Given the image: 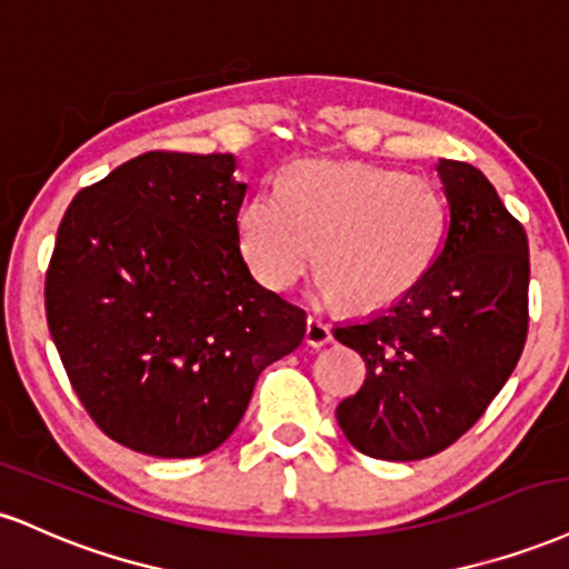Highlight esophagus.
I'll list each match as a JSON object with an SVG mask.
<instances>
[{"label":"esophagus","instance_id":"1","mask_svg":"<svg viewBox=\"0 0 569 569\" xmlns=\"http://www.w3.org/2000/svg\"><path fill=\"white\" fill-rule=\"evenodd\" d=\"M332 340V330L325 319L319 317H309L306 319V343L313 346V349H322Z\"/></svg>","mask_w":569,"mask_h":569}]
</instances>
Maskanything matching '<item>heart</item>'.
<instances>
[{
    "instance_id": "heart-1",
    "label": "heart",
    "mask_w": 569,
    "mask_h": 569,
    "mask_svg": "<svg viewBox=\"0 0 569 569\" xmlns=\"http://www.w3.org/2000/svg\"><path fill=\"white\" fill-rule=\"evenodd\" d=\"M239 247L271 290H290L317 260L319 296L376 311L416 287L442 250L447 207L437 186L389 167L309 159L239 210ZM320 258H316V247Z\"/></svg>"
}]
</instances>
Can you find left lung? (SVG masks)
<instances>
[{"mask_svg": "<svg viewBox=\"0 0 569 569\" xmlns=\"http://www.w3.org/2000/svg\"><path fill=\"white\" fill-rule=\"evenodd\" d=\"M450 220L426 277L336 338L365 359V386L338 405L359 452L420 460L485 416L522 357L530 252L527 233L477 167L439 159Z\"/></svg>", "mask_w": 569, "mask_h": 569, "instance_id": "left-lung-1", "label": "left lung"}]
</instances>
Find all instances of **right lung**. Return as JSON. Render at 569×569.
Wrapping results in <instances>:
<instances>
[{
    "label": "right lung",
    "mask_w": 569,
    "mask_h": 569,
    "mask_svg": "<svg viewBox=\"0 0 569 569\" xmlns=\"http://www.w3.org/2000/svg\"><path fill=\"white\" fill-rule=\"evenodd\" d=\"M233 170V153H140L58 226L47 327L98 429L143 456L223 445L260 372L303 340L306 311L247 269Z\"/></svg>",
    "instance_id": "1"
}]
</instances>
